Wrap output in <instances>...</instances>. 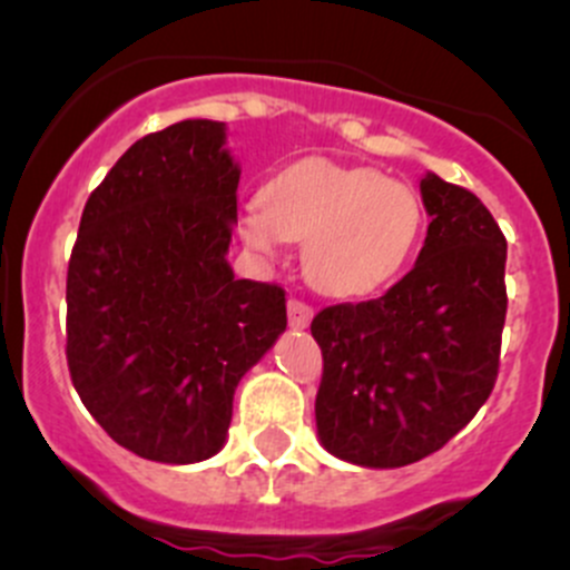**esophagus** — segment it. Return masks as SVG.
<instances>
[{"label":"esophagus","instance_id":"1","mask_svg":"<svg viewBox=\"0 0 570 570\" xmlns=\"http://www.w3.org/2000/svg\"><path fill=\"white\" fill-rule=\"evenodd\" d=\"M309 321H313V307L298 302V298H291L287 302V324H291V328H307Z\"/></svg>","mask_w":570,"mask_h":570}]
</instances>
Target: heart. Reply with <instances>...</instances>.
<instances>
[{
	"label": "heart",
	"mask_w": 570,
	"mask_h": 570,
	"mask_svg": "<svg viewBox=\"0 0 570 570\" xmlns=\"http://www.w3.org/2000/svg\"><path fill=\"white\" fill-rule=\"evenodd\" d=\"M422 222L412 186L371 167L304 156L277 169L263 195L238 210V236L263 257H279L291 242H304L309 283L326 296L360 298L409 266Z\"/></svg>",
	"instance_id": "1"
}]
</instances>
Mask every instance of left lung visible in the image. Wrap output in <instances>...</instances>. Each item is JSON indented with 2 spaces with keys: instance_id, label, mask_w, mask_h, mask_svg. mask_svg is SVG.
I'll use <instances>...</instances> for the list:
<instances>
[{
  "instance_id": "obj_1",
  "label": "left lung",
  "mask_w": 570,
  "mask_h": 570,
  "mask_svg": "<svg viewBox=\"0 0 570 570\" xmlns=\"http://www.w3.org/2000/svg\"><path fill=\"white\" fill-rule=\"evenodd\" d=\"M431 225L412 272L381 298L313 318L324 354L315 425L326 453L397 469L436 453L489 401L508 313V244L472 191L420 180Z\"/></svg>"
}]
</instances>
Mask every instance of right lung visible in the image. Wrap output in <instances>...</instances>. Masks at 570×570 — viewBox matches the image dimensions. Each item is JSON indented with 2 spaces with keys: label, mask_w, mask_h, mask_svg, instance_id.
<instances>
[{
  "label": "right lung",
  "mask_w": 570,
  "mask_h": 570,
  "mask_svg": "<svg viewBox=\"0 0 570 570\" xmlns=\"http://www.w3.org/2000/svg\"><path fill=\"white\" fill-rule=\"evenodd\" d=\"M242 167L219 120L137 139L85 205L68 263V367L120 448L158 463L219 453L233 395L285 332L283 287L236 279Z\"/></svg>",
  "instance_id": "1"
}]
</instances>
